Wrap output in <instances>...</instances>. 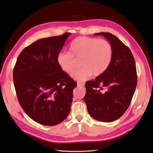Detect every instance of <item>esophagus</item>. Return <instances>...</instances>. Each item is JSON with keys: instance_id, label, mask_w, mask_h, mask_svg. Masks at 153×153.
Returning <instances> with one entry per match:
<instances>
[{"instance_id": "obj_1", "label": "esophagus", "mask_w": 153, "mask_h": 153, "mask_svg": "<svg viewBox=\"0 0 153 153\" xmlns=\"http://www.w3.org/2000/svg\"><path fill=\"white\" fill-rule=\"evenodd\" d=\"M84 84H83V83L80 82H77V86L80 87V86H84Z\"/></svg>"}]
</instances>
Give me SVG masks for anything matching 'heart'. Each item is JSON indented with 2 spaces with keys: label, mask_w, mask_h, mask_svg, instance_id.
Returning <instances> with one entry per match:
<instances>
[{
  "label": "heart",
  "mask_w": 153,
  "mask_h": 153,
  "mask_svg": "<svg viewBox=\"0 0 153 153\" xmlns=\"http://www.w3.org/2000/svg\"><path fill=\"white\" fill-rule=\"evenodd\" d=\"M113 58V48L108 41L96 38L81 36L73 39L69 52L57 55L59 66L64 71L71 73L75 68V59H80L81 67L73 73L72 77L84 82L94 76H100L110 66Z\"/></svg>",
  "instance_id": "1"
}]
</instances>
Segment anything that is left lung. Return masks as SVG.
I'll return each mask as SVG.
<instances>
[{"label": "left lung", "instance_id": "obj_1", "mask_svg": "<svg viewBox=\"0 0 153 153\" xmlns=\"http://www.w3.org/2000/svg\"><path fill=\"white\" fill-rule=\"evenodd\" d=\"M113 48L108 68L94 80L87 82L84 100L87 111L97 121L110 123L121 117L128 108L135 92L137 75L135 59L129 48L110 32H100Z\"/></svg>", "mask_w": 153, "mask_h": 153}]
</instances>
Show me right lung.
Wrapping results in <instances>:
<instances>
[{
    "mask_svg": "<svg viewBox=\"0 0 153 153\" xmlns=\"http://www.w3.org/2000/svg\"><path fill=\"white\" fill-rule=\"evenodd\" d=\"M70 34L66 32L35 41L22 51L14 67V85L22 108L45 126L62 123L70 112L77 84L57 61Z\"/></svg>",
    "mask_w": 153,
    "mask_h": 153,
    "instance_id": "obj_1",
    "label": "right lung"
}]
</instances>
